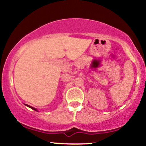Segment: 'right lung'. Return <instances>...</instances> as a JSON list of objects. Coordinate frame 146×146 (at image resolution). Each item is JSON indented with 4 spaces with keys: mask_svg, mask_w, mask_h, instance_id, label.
I'll list each match as a JSON object with an SVG mask.
<instances>
[{
    "mask_svg": "<svg viewBox=\"0 0 146 146\" xmlns=\"http://www.w3.org/2000/svg\"><path fill=\"white\" fill-rule=\"evenodd\" d=\"M25 106H27L29 107V108H31V109H33V110H36V111H38V110H37L36 108H33V107H32V106H29V105H27V104H25Z\"/></svg>",
    "mask_w": 146,
    "mask_h": 146,
    "instance_id": "add662e5",
    "label": "right lung"
}]
</instances>
